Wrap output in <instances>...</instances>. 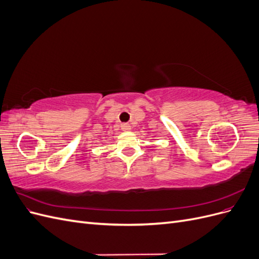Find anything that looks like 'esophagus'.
Returning a JSON list of instances; mask_svg holds the SVG:
<instances>
[{
	"mask_svg": "<svg viewBox=\"0 0 259 259\" xmlns=\"http://www.w3.org/2000/svg\"><path fill=\"white\" fill-rule=\"evenodd\" d=\"M121 130L124 131V132H128V131L132 130V127H131V125L128 123H124V124L121 125Z\"/></svg>",
	"mask_w": 259,
	"mask_h": 259,
	"instance_id": "1",
	"label": "esophagus"
}]
</instances>
